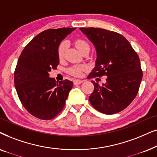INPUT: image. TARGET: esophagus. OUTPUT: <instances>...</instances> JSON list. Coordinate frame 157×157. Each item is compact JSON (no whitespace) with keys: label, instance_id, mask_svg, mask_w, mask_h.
<instances>
[{"label":"esophagus","instance_id":"obj_1","mask_svg":"<svg viewBox=\"0 0 157 157\" xmlns=\"http://www.w3.org/2000/svg\"><path fill=\"white\" fill-rule=\"evenodd\" d=\"M84 82V80H75L73 81V83H74V85H80L81 83H82Z\"/></svg>","mask_w":157,"mask_h":157}]
</instances>
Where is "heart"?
<instances>
[{"mask_svg": "<svg viewBox=\"0 0 157 157\" xmlns=\"http://www.w3.org/2000/svg\"><path fill=\"white\" fill-rule=\"evenodd\" d=\"M75 46L77 48V49L79 50L80 52L82 51L83 49H85L87 47H90L87 41H85L83 39H77L75 41ZM67 47V44L66 41H62V42L60 44L59 47H58L57 50V54L58 57L60 59H62V58L64 57V54H65ZM87 70V67L85 65H80V66H75L71 67L70 70H69V72L70 74L74 75V76L79 77L81 76L82 74L83 71H85Z\"/></svg>", "mask_w": 157, "mask_h": 157, "instance_id": "obj_1", "label": "heart"}]
</instances>
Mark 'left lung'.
Masks as SVG:
<instances>
[{"label": "left lung", "instance_id": "8db88e82", "mask_svg": "<svg viewBox=\"0 0 157 157\" xmlns=\"http://www.w3.org/2000/svg\"><path fill=\"white\" fill-rule=\"evenodd\" d=\"M80 29L97 53L95 66L88 77L107 76L101 86L91 81L94 90L90 102L102 113H117L130 105L139 92L143 77L139 56L120 33L98 28Z\"/></svg>", "mask_w": 157, "mask_h": 157}]
</instances>
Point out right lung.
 I'll return each mask as SVG.
<instances>
[{
	"label": "right lung",
	"mask_w": 157,
	"mask_h": 157,
	"mask_svg": "<svg viewBox=\"0 0 157 157\" xmlns=\"http://www.w3.org/2000/svg\"><path fill=\"white\" fill-rule=\"evenodd\" d=\"M76 28L47 29L27 44L18 58L14 84L22 105L32 116L50 120L63 109L72 81L56 82L49 77L52 69L59 63V44Z\"/></svg>",
	"instance_id": "add662e5"
}]
</instances>
